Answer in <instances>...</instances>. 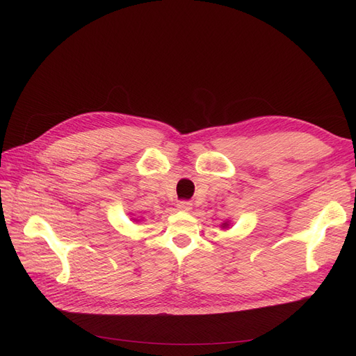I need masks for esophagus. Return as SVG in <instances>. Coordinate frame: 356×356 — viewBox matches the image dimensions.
Listing matches in <instances>:
<instances>
[{
	"label": "esophagus",
	"instance_id": "esophagus-1",
	"mask_svg": "<svg viewBox=\"0 0 356 356\" xmlns=\"http://www.w3.org/2000/svg\"><path fill=\"white\" fill-rule=\"evenodd\" d=\"M177 208H178L179 211L188 212V211H191V202H188V200H182V202H179V203L177 204Z\"/></svg>",
	"mask_w": 356,
	"mask_h": 356
}]
</instances>
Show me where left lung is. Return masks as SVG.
Masks as SVG:
<instances>
[{"label":"left lung","instance_id":"obj_1","mask_svg":"<svg viewBox=\"0 0 356 356\" xmlns=\"http://www.w3.org/2000/svg\"><path fill=\"white\" fill-rule=\"evenodd\" d=\"M227 225H229L227 222H222V227H227Z\"/></svg>","mask_w":356,"mask_h":356}]
</instances>
